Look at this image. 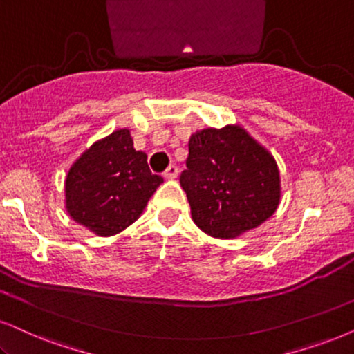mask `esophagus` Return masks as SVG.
I'll use <instances>...</instances> for the list:
<instances>
[{
    "mask_svg": "<svg viewBox=\"0 0 354 354\" xmlns=\"http://www.w3.org/2000/svg\"><path fill=\"white\" fill-rule=\"evenodd\" d=\"M163 176L167 178V180H174V178L178 176V167H176V165H169V167L163 171Z\"/></svg>",
    "mask_w": 354,
    "mask_h": 354,
    "instance_id": "obj_1",
    "label": "esophagus"
}]
</instances>
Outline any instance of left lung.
Returning a JSON list of instances; mask_svg holds the SVG:
<instances>
[{"instance_id":"left-lung-1","label":"left lung","mask_w":354,"mask_h":354,"mask_svg":"<svg viewBox=\"0 0 354 354\" xmlns=\"http://www.w3.org/2000/svg\"><path fill=\"white\" fill-rule=\"evenodd\" d=\"M180 183L192 221L216 239L261 225L279 204L274 158L239 125L194 133Z\"/></svg>"}]
</instances>
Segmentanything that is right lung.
<instances>
[{"label":"right lung","mask_w":354,"mask_h":354,"mask_svg":"<svg viewBox=\"0 0 354 354\" xmlns=\"http://www.w3.org/2000/svg\"><path fill=\"white\" fill-rule=\"evenodd\" d=\"M163 183L150 171L144 151L120 129L93 144L66 174V210L96 235L109 236L136 222Z\"/></svg>","instance_id":"right-lung-1"}]
</instances>
